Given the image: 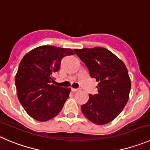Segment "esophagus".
<instances>
[{
    "label": "esophagus",
    "instance_id": "1",
    "mask_svg": "<svg viewBox=\"0 0 150 150\" xmlns=\"http://www.w3.org/2000/svg\"><path fill=\"white\" fill-rule=\"evenodd\" d=\"M72 89V92H77V91L79 90V89H75V88H72V89Z\"/></svg>",
    "mask_w": 150,
    "mask_h": 150
}]
</instances>
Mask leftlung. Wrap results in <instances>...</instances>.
I'll return each instance as SVG.
<instances>
[{
  "label": "left lung",
  "instance_id": "8db88e82",
  "mask_svg": "<svg viewBox=\"0 0 150 150\" xmlns=\"http://www.w3.org/2000/svg\"><path fill=\"white\" fill-rule=\"evenodd\" d=\"M75 52L98 82V93L89 95L81 106L85 117L97 125L108 124L124 110L129 99L131 81L127 67L115 54L103 47L75 49Z\"/></svg>",
  "mask_w": 150,
  "mask_h": 150
}]
</instances>
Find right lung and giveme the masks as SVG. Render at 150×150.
<instances>
[{"label":"right lung","mask_w":150,"mask_h":150,"mask_svg":"<svg viewBox=\"0 0 150 150\" xmlns=\"http://www.w3.org/2000/svg\"><path fill=\"white\" fill-rule=\"evenodd\" d=\"M74 54L71 49L40 46L23 56L15 75V86L18 100L33 118L47 121L61 111L71 89L52 84L53 75L60 69L64 56Z\"/></svg>","instance_id":"1"}]
</instances>
